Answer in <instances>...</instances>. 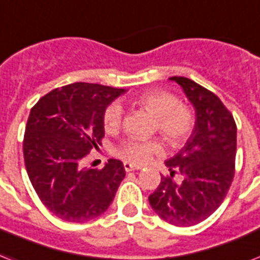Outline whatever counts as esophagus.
Listing matches in <instances>:
<instances>
[{"label": "esophagus", "mask_w": 260, "mask_h": 260, "mask_svg": "<svg viewBox=\"0 0 260 260\" xmlns=\"http://www.w3.org/2000/svg\"><path fill=\"white\" fill-rule=\"evenodd\" d=\"M124 170L126 171V172H131V171H137L140 170V167L139 166H135V164H131V163H124Z\"/></svg>", "instance_id": "esophagus-1"}]
</instances>
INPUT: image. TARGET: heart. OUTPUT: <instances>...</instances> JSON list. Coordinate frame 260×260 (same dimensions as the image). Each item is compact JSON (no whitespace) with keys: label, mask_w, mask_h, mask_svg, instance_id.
I'll list each match as a JSON object with an SVG mask.
<instances>
[{"label":"heart","mask_w":260,"mask_h":260,"mask_svg":"<svg viewBox=\"0 0 260 260\" xmlns=\"http://www.w3.org/2000/svg\"><path fill=\"white\" fill-rule=\"evenodd\" d=\"M135 103L156 116V131L172 147H180L193 132L196 117L193 109L180 103L178 96L164 89H149L135 97ZM123 107L112 103L104 111L103 125L107 134H116L123 123ZM163 152V145L157 139L128 137L115 148V155L126 163L140 166L147 163L153 155Z\"/></svg>","instance_id":"heart-1"}]
</instances>
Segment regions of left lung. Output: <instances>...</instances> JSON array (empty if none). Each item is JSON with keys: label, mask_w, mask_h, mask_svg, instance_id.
<instances>
[{"label": "left lung", "mask_w": 260, "mask_h": 260, "mask_svg": "<svg viewBox=\"0 0 260 260\" xmlns=\"http://www.w3.org/2000/svg\"><path fill=\"white\" fill-rule=\"evenodd\" d=\"M183 88L196 112L195 129L180 151L167 160L171 176H161L148 198L160 218L178 227L206 220L223 203L235 176L236 124L220 99L195 81L171 77ZM183 176L175 183L173 175Z\"/></svg>", "instance_id": "obj_1"}]
</instances>
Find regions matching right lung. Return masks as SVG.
Masks as SVG:
<instances>
[{
	"label": "right lung",
	"instance_id": "right-lung-1",
	"mask_svg": "<svg viewBox=\"0 0 260 260\" xmlns=\"http://www.w3.org/2000/svg\"><path fill=\"white\" fill-rule=\"evenodd\" d=\"M123 92L75 82L50 90L31 108L24 135L27 176L42 204L62 220L84 223L105 212L125 176L116 159L101 170L81 167L101 145L105 108Z\"/></svg>",
	"mask_w": 260,
	"mask_h": 260
}]
</instances>
